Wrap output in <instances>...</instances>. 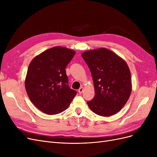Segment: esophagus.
Returning <instances> with one entry per match:
<instances>
[{"label": "esophagus", "instance_id": "1", "mask_svg": "<svg viewBox=\"0 0 157 157\" xmlns=\"http://www.w3.org/2000/svg\"><path fill=\"white\" fill-rule=\"evenodd\" d=\"M83 90H84V88H83V87L80 88L79 90H78V93H79L80 94H81L82 93V92H83Z\"/></svg>", "mask_w": 157, "mask_h": 157}]
</instances>
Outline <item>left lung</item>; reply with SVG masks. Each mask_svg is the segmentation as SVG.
Returning <instances> with one entry per match:
<instances>
[{
  "label": "left lung",
  "mask_w": 157,
  "mask_h": 157,
  "mask_svg": "<svg viewBox=\"0 0 157 157\" xmlns=\"http://www.w3.org/2000/svg\"><path fill=\"white\" fill-rule=\"evenodd\" d=\"M91 72L95 95L87 101L90 109L98 115L110 117L124 106L132 92L131 74L126 61L105 48L82 54Z\"/></svg>",
  "instance_id": "1"
}]
</instances>
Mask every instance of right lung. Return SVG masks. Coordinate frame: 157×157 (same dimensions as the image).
<instances>
[{
    "mask_svg": "<svg viewBox=\"0 0 157 157\" xmlns=\"http://www.w3.org/2000/svg\"><path fill=\"white\" fill-rule=\"evenodd\" d=\"M75 52L55 46L33 59L25 80L31 101L43 113L56 115L68 108L77 94L68 85L65 68Z\"/></svg>",
    "mask_w": 157,
    "mask_h": 157,
    "instance_id": "right-lung-1",
    "label": "right lung"
}]
</instances>
